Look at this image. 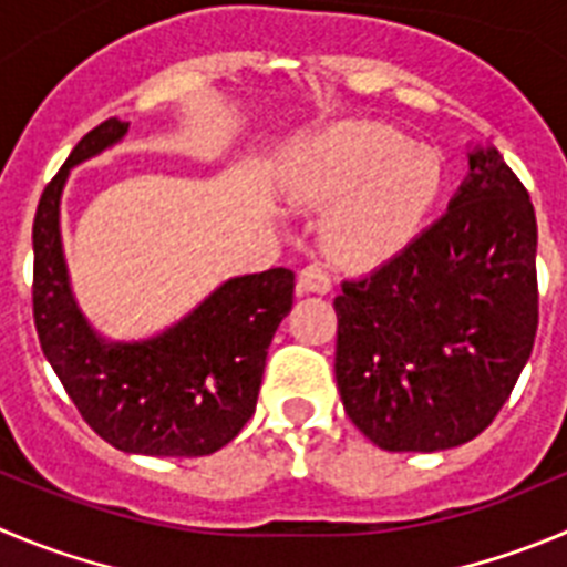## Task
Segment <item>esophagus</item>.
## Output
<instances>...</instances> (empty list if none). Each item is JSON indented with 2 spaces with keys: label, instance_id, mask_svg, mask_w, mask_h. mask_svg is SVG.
Segmentation results:
<instances>
[{
  "label": "esophagus",
  "instance_id": "1",
  "mask_svg": "<svg viewBox=\"0 0 567 567\" xmlns=\"http://www.w3.org/2000/svg\"><path fill=\"white\" fill-rule=\"evenodd\" d=\"M332 279L330 274L321 266H308L299 271V282H296V293L308 296V293H330Z\"/></svg>",
  "mask_w": 567,
  "mask_h": 567
}]
</instances>
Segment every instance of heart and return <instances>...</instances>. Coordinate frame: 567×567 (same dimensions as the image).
Returning <instances> with one entry per match:
<instances>
[{"instance_id": "b5f03b06", "label": "heart", "mask_w": 567, "mask_h": 567, "mask_svg": "<svg viewBox=\"0 0 567 567\" xmlns=\"http://www.w3.org/2000/svg\"><path fill=\"white\" fill-rule=\"evenodd\" d=\"M293 206H330L327 251L349 266H380L422 231L442 195L436 153L400 131L349 120L296 147L279 167Z\"/></svg>"}]
</instances>
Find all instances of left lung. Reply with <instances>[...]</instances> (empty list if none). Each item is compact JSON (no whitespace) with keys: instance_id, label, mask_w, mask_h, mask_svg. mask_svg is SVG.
<instances>
[{"instance_id":"8db88e82","label":"left lung","mask_w":567,"mask_h":567,"mask_svg":"<svg viewBox=\"0 0 567 567\" xmlns=\"http://www.w3.org/2000/svg\"><path fill=\"white\" fill-rule=\"evenodd\" d=\"M467 164L442 218L332 301L343 411L391 453L478 436L532 355L534 206L492 145L470 147Z\"/></svg>"}]
</instances>
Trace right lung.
Returning <instances> with one entry per match:
<instances>
[{
  "mask_svg": "<svg viewBox=\"0 0 567 567\" xmlns=\"http://www.w3.org/2000/svg\"><path fill=\"white\" fill-rule=\"evenodd\" d=\"M128 123L105 120L44 187L33 224V316L41 349L72 403L116 451L209 456L243 431L279 321L293 305V271L231 277L156 336L114 341L78 308L61 243V198L78 164L120 145Z\"/></svg>",
  "mask_w": 567,
  "mask_h": 567,
  "instance_id": "obj_1",
  "label": "right lung"
}]
</instances>
